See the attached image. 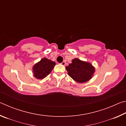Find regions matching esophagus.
<instances>
[{
	"mask_svg": "<svg viewBox=\"0 0 126 126\" xmlns=\"http://www.w3.org/2000/svg\"><path fill=\"white\" fill-rule=\"evenodd\" d=\"M61 64L63 65H65V62H63L61 63Z\"/></svg>",
	"mask_w": 126,
	"mask_h": 126,
	"instance_id": "obj_1",
	"label": "esophagus"
}]
</instances>
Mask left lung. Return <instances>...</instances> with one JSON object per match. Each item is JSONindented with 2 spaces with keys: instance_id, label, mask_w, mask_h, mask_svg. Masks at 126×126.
Wrapping results in <instances>:
<instances>
[{
  "instance_id": "left-lung-1",
  "label": "left lung",
  "mask_w": 126,
  "mask_h": 126,
  "mask_svg": "<svg viewBox=\"0 0 126 126\" xmlns=\"http://www.w3.org/2000/svg\"><path fill=\"white\" fill-rule=\"evenodd\" d=\"M68 74L78 83H85L92 78L95 68L90 63L74 58L68 67H65Z\"/></svg>"
}]
</instances>
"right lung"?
Masks as SVG:
<instances>
[{"mask_svg": "<svg viewBox=\"0 0 126 126\" xmlns=\"http://www.w3.org/2000/svg\"><path fill=\"white\" fill-rule=\"evenodd\" d=\"M55 63L46 58H43L33 67L34 76L37 79H42L46 77L52 71Z\"/></svg>", "mask_w": 126, "mask_h": 126, "instance_id": "add662e5", "label": "right lung"}]
</instances>
